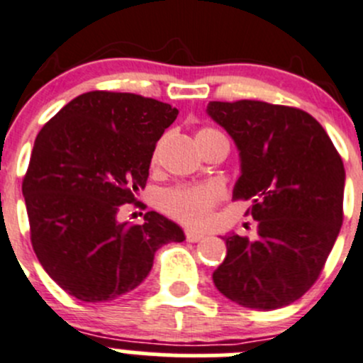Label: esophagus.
I'll return each mask as SVG.
<instances>
[{
	"label": "esophagus",
	"instance_id": "obj_1",
	"mask_svg": "<svg viewBox=\"0 0 363 363\" xmlns=\"http://www.w3.org/2000/svg\"><path fill=\"white\" fill-rule=\"evenodd\" d=\"M186 239H188L189 242H200V240L205 239V233L200 232V230H188V232H186Z\"/></svg>",
	"mask_w": 363,
	"mask_h": 363
}]
</instances>
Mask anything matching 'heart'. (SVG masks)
<instances>
[{"instance_id": "1", "label": "heart", "mask_w": 363, "mask_h": 363, "mask_svg": "<svg viewBox=\"0 0 363 363\" xmlns=\"http://www.w3.org/2000/svg\"><path fill=\"white\" fill-rule=\"evenodd\" d=\"M219 133V131L203 128L196 133V138L205 135ZM223 196V189L218 184L205 186H177L174 189H168L163 195V207L170 214L177 216L184 223L189 225H200L211 214L212 207Z\"/></svg>"}]
</instances>
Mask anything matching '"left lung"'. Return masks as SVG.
I'll use <instances>...</instances> for the list:
<instances>
[{"mask_svg":"<svg viewBox=\"0 0 363 363\" xmlns=\"http://www.w3.org/2000/svg\"><path fill=\"white\" fill-rule=\"evenodd\" d=\"M207 116L235 142L240 177L233 199L250 200L258 221L255 240L223 237L226 256L212 281L242 307L288 306L316 283L339 235L342 160L323 126L300 108L211 101Z\"/></svg>","mask_w":363,"mask_h":363,"instance_id":"1","label":"left lung"}]
</instances>
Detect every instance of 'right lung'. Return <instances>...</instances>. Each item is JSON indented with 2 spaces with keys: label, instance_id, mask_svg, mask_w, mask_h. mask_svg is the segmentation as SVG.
I'll use <instances>...</instances> for the list:
<instances>
[{
  "label": "right lung",
  "instance_id": "add662e5",
  "mask_svg": "<svg viewBox=\"0 0 363 363\" xmlns=\"http://www.w3.org/2000/svg\"><path fill=\"white\" fill-rule=\"evenodd\" d=\"M172 105L131 93L91 91L65 105L36 137L23 182L31 244L45 272L82 302H108L149 276L155 252L182 242L158 212L119 221L145 188Z\"/></svg>",
  "mask_w": 363,
  "mask_h": 363
}]
</instances>
